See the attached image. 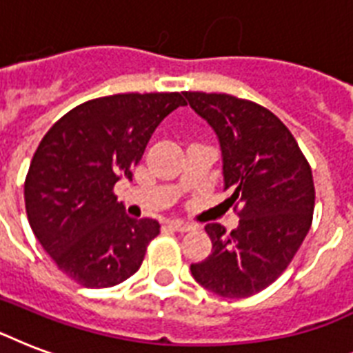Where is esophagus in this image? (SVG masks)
I'll return each instance as SVG.
<instances>
[{
	"label": "esophagus",
	"instance_id": "34e87169",
	"mask_svg": "<svg viewBox=\"0 0 353 353\" xmlns=\"http://www.w3.org/2000/svg\"><path fill=\"white\" fill-rule=\"evenodd\" d=\"M168 227L177 232H187V231H192L194 229V225H190V223H185V221H181V220H168Z\"/></svg>",
	"mask_w": 353,
	"mask_h": 353
}]
</instances>
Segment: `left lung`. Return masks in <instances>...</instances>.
<instances>
[{"label":"left lung","mask_w":353,"mask_h":353,"mask_svg":"<svg viewBox=\"0 0 353 353\" xmlns=\"http://www.w3.org/2000/svg\"><path fill=\"white\" fill-rule=\"evenodd\" d=\"M185 99L218 135L225 203L240 216L231 232L205 225L212 252L190 271L216 295L251 296L284 273L312 227V168L284 122L260 104L201 91Z\"/></svg>","instance_id":"left-lung-1"}]
</instances>
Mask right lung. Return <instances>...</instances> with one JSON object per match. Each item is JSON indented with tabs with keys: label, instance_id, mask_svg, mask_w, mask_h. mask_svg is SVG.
Listing matches in <instances>:
<instances>
[{
	"label": "right lung",
	"instance_id": "add662e5",
	"mask_svg": "<svg viewBox=\"0 0 353 353\" xmlns=\"http://www.w3.org/2000/svg\"><path fill=\"white\" fill-rule=\"evenodd\" d=\"M181 93H122L73 108L43 135L25 177L30 229L60 271L84 288H112L144 260L159 223L124 212L113 187L144 154Z\"/></svg>",
	"mask_w": 353,
	"mask_h": 353
}]
</instances>
